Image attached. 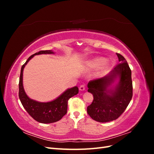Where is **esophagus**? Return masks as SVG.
Returning <instances> with one entry per match:
<instances>
[{"label": "esophagus", "instance_id": "1", "mask_svg": "<svg viewBox=\"0 0 154 154\" xmlns=\"http://www.w3.org/2000/svg\"><path fill=\"white\" fill-rule=\"evenodd\" d=\"M79 89H80V91H84L85 89V85H82L80 86V87H79Z\"/></svg>", "mask_w": 154, "mask_h": 154}]
</instances>
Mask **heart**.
<instances>
[{"label": "heart", "instance_id": "1", "mask_svg": "<svg viewBox=\"0 0 154 154\" xmlns=\"http://www.w3.org/2000/svg\"><path fill=\"white\" fill-rule=\"evenodd\" d=\"M106 63V60L104 58L99 57L94 59L91 62V66L93 67H99L104 65Z\"/></svg>", "mask_w": 154, "mask_h": 154}]
</instances>
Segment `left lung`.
<instances>
[{"label": "left lung", "mask_w": 154, "mask_h": 154, "mask_svg": "<svg viewBox=\"0 0 154 154\" xmlns=\"http://www.w3.org/2000/svg\"><path fill=\"white\" fill-rule=\"evenodd\" d=\"M117 54L119 63L106 76L88 83V92L94 96L92 103L87 106L91 118L101 123L109 122L118 119L127 109L132 100V72L127 60L122 54ZM117 78L119 82L115 89L107 87Z\"/></svg>", "instance_id": "8db88e82"}]
</instances>
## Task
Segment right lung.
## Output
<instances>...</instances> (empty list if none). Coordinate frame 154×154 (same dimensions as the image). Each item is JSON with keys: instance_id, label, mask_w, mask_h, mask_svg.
Listing matches in <instances>:
<instances>
[{"instance_id": "1", "label": "right lung", "mask_w": 154, "mask_h": 154, "mask_svg": "<svg viewBox=\"0 0 154 154\" xmlns=\"http://www.w3.org/2000/svg\"><path fill=\"white\" fill-rule=\"evenodd\" d=\"M42 54H54V53L52 50L40 51L31 55L27 60L26 63L23 65L21 68L19 85H18L19 86L18 96L25 110L36 122L41 123H51L58 122L66 114L68 100L71 97L76 95L79 91L76 86L68 88L56 100L52 101L46 102V103L38 102L30 99L26 94L24 87H23V71L26 65L35 55Z\"/></svg>"}]
</instances>
